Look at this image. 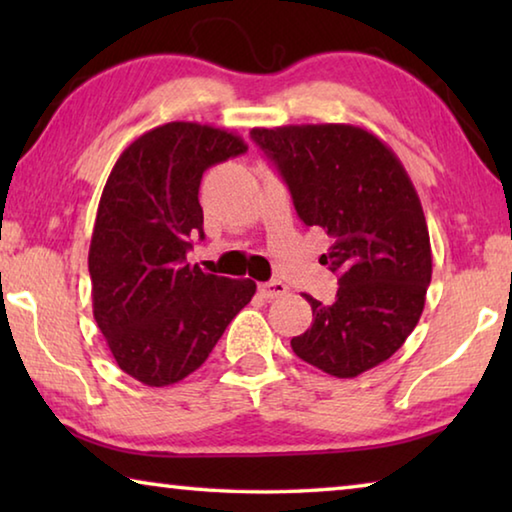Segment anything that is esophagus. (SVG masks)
Here are the masks:
<instances>
[{"label":"esophagus","mask_w":512,"mask_h":512,"mask_svg":"<svg viewBox=\"0 0 512 512\" xmlns=\"http://www.w3.org/2000/svg\"><path fill=\"white\" fill-rule=\"evenodd\" d=\"M289 291V287L284 282H280V280H271V282H264V284H259V296L262 298H266V300H275V298H280V296H284V293Z\"/></svg>","instance_id":"34e87169"}]
</instances>
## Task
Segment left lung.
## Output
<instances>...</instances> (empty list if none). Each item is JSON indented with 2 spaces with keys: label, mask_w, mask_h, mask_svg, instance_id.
<instances>
[{
  "label": "left lung",
  "mask_w": 512,
  "mask_h": 512,
  "mask_svg": "<svg viewBox=\"0 0 512 512\" xmlns=\"http://www.w3.org/2000/svg\"><path fill=\"white\" fill-rule=\"evenodd\" d=\"M305 225L332 237L320 262L339 275L332 305L311 298V327L293 336L302 361L350 379L402 348L431 282V244L418 192L377 135L350 124L253 128Z\"/></svg>",
  "instance_id": "obj_1"
}]
</instances>
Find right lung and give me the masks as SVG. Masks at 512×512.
Masks as SVG:
<instances>
[{
  "label": "right lung",
  "mask_w": 512,
  "mask_h": 512,
  "mask_svg": "<svg viewBox=\"0 0 512 512\" xmlns=\"http://www.w3.org/2000/svg\"><path fill=\"white\" fill-rule=\"evenodd\" d=\"M246 149L223 128L169 121L128 144L103 187L88 255L92 311L117 366L146 386L201 368L255 296L253 280L187 264L192 237L203 239V173Z\"/></svg>",
  "instance_id": "right-lung-1"
}]
</instances>
